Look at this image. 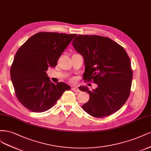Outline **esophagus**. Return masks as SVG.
Here are the masks:
<instances>
[{
	"label": "esophagus",
	"instance_id": "esophagus-1",
	"mask_svg": "<svg viewBox=\"0 0 151 151\" xmlns=\"http://www.w3.org/2000/svg\"><path fill=\"white\" fill-rule=\"evenodd\" d=\"M71 90H72L73 91H76V92H80V90L78 89V87H76V86L73 87V88H71Z\"/></svg>",
	"mask_w": 151,
	"mask_h": 151
}]
</instances>
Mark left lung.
<instances>
[{"instance_id": "1", "label": "left lung", "mask_w": 151, "mask_h": 151, "mask_svg": "<svg viewBox=\"0 0 151 151\" xmlns=\"http://www.w3.org/2000/svg\"><path fill=\"white\" fill-rule=\"evenodd\" d=\"M72 45L84 58L83 80L98 85L93 91L79 87L90 95L82 109L96 118L114 114L130 93L133 72L127 52L111 39L97 35H78Z\"/></svg>"}]
</instances>
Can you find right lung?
I'll use <instances>...</instances> for the list:
<instances>
[{
  "label": "right lung",
  "mask_w": 151,
  "mask_h": 151,
  "mask_svg": "<svg viewBox=\"0 0 151 151\" xmlns=\"http://www.w3.org/2000/svg\"><path fill=\"white\" fill-rule=\"evenodd\" d=\"M50 32L35 34L19 47L11 67V78L19 102L33 112L51 109L70 86L51 82L46 71L57 65L62 52L75 36Z\"/></svg>",
  "instance_id": "add662e5"
}]
</instances>
